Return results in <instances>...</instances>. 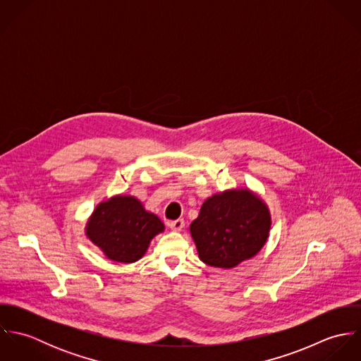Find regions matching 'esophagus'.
Segmentation results:
<instances>
[{
  "label": "esophagus",
  "instance_id": "esophagus-1",
  "mask_svg": "<svg viewBox=\"0 0 361 361\" xmlns=\"http://www.w3.org/2000/svg\"><path fill=\"white\" fill-rule=\"evenodd\" d=\"M168 226L172 229V231H175V232H178V231H182V228L185 226V222H183V219H175V221H169L168 222Z\"/></svg>",
  "mask_w": 361,
  "mask_h": 361
}]
</instances>
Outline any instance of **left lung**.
<instances>
[{"label":"left lung","mask_w":361,"mask_h":361,"mask_svg":"<svg viewBox=\"0 0 361 361\" xmlns=\"http://www.w3.org/2000/svg\"><path fill=\"white\" fill-rule=\"evenodd\" d=\"M269 228L271 214L265 203L249 189H236L208 197L190 224V233L203 262L233 268L257 255Z\"/></svg>","instance_id":"1"}]
</instances>
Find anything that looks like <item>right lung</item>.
Instances as JSON below:
<instances>
[{"label":"right lung","mask_w":361,"mask_h":361,"mask_svg":"<svg viewBox=\"0 0 361 361\" xmlns=\"http://www.w3.org/2000/svg\"><path fill=\"white\" fill-rule=\"evenodd\" d=\"M162 231L161 219L133 196H114L100 203L86 225L87 238L118 262L143 257L152 239Z\"/></svg>","instance_id":"right-lung-1"}]
</instances>
